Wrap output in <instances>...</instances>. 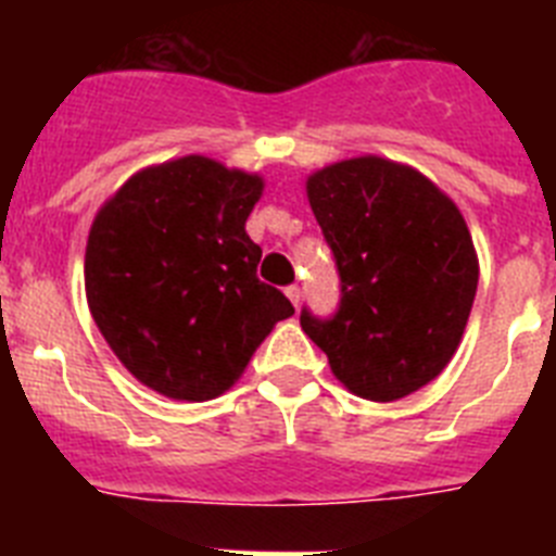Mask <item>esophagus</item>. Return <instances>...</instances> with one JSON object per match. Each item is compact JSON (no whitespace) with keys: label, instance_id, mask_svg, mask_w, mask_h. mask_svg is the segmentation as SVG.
I'll return each instance as SVG.
<instances>
[{"label":"esophagus","instance_id":"34e87169","mask_svg":"<svg viewBox=\"0 0 556 556\" xmlns=\"http://www.w3.org/2000/svg\"><path fill=\"white\" fill-rule=\"evenodd\" d=\"M287 298H289V301H292V306H294V308L301 306V301H303L301 287H287Z\"/></svg>","mask_w":556,"mask_h":556}]
</instances>
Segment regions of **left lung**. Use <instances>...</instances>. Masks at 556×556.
Segmentation results:
<instances>
[{
  "instance_id": "left-lung-1",
  "label": "left lung",
  "mask_w": 556,
  "mask_h": 556,
  "mask_svg": "<svg viewBox=\"0 0 556 556\" xmlns=\"http://www.w3.org/2000/svg\"><path fill=\"white\" fill-rule=\"evenodd\" d=\"M331 244L342 303L301 326L353 395L392 404L448 367L479 287L462 211L415 166L381 155L337 161L306 178Z\"/></svg>"
}]
</instances>
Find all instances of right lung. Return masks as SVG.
<instances>
[{
    "label": "right lung",
    "instance_id": "add662e5",
    "mask_svg": "<svg viewBox=\"0 0 556 556\" xmlns=\"http://www.w3.org/2000/svg\"><path fill=\"white\" fill-rule=\"evenodd\" d=\"M264 178L205 155L139 169L97 211L86 298L97 328L141 384L211 401L242 378L292 303L258 281L244 230Z\"/></svg>",
    "mask_w": 556,
    "mask_h": 556
}]
</instances>
